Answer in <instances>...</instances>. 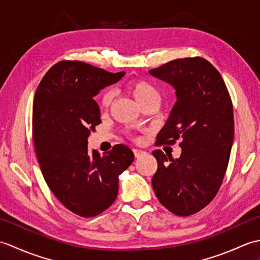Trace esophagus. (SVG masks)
Segmentation results:
<instances>
[{"mask_svg": "<svg viewBox=\"0 0 260 260\" xmlns=\"http://www.w3.org/2000/svg\"><path fill=\"white\" fill-rule=\"evenodd\" d=\"M133 152H134V155H135V157H141V156L144 155V154H146V152H145V151L139 150V148H134Z\"/></svg>", "mask_w": 260, "mask_h": 260, "instance_id": "esophagus-1", "label": "esophagus"}]
</instances>
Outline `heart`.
Returning a JSON list of instances; mask_svg holds the SVG:
<instances>
[{"instance_id": "heart-1", "label": "heart", "mask_w": 260, "mask_h": 260, "mask_svg": "<svg viewBox=\"0 0 260 260\" xmlns=\"http://www.w3.org/2000/svg\"><path fill=\"white\" fill-rule=\"evenodd\" d=\"M129 92L136 99V102L141 105V107L154 101H158V92L156 88L145 80H132L128 82ZM114 98V91L112 89H106L101 96V106L103 108L109 107Z\"/></svg>"}]
</instances>
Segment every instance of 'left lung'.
Listing matches in <instances>:
<instances>
[{"mask_svg":"<svg viewBox=\"0 0 260 260\" xmlns=\"http://www.w3.org/2000/svg\"><path fill=\"white\" fill-rule=\"evenodd\" d=\"M148 73L172 85L176 95L156 145L180 140L182 148L175 159L153 151L152 185L169 211L186 217L207 207L221 186L234 143L233 103L221 75L201 57L175 59Z\"/></svg>","mask_w":260,"mask_h":260,"instance_id":"1","label":"left lung"}]
</instances>
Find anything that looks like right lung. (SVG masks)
I'll return each mask as SVG.
<instances>
[{
  "label": "right lung",
  "instance_id": "obj_1",
  "mask_svg": "<svg viewBox=\"0 0 260 260\" xmlns=\"http://www.w3.org/2000/svg\"><path fill=\"white\" fill-rule=\"evenodd\" d=\"M124 75L62 60L37 88L32 131L42 175L58 200L80 217H95L112 206L118 176L134 161L133 152L123 144L103 156L90 154L87 146L90 132L102 123L93 97Z\"/></svg>",
  "mask_w": 260,
  "mask_h": 260
}]
</instances>
